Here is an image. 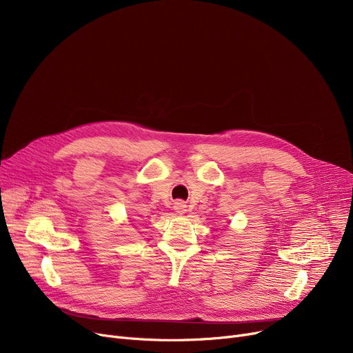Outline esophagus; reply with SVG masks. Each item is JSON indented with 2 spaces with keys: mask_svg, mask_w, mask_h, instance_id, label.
I'll use <instances>...</instances> for the list:
<instances>
[{
  "mask_svg": "<svg viewBox=\"0 0 353 353\" xmlns=\"http://www.w3.org/2000/svg\"><path fill=\"white\" fill-rule=\"evenodd\" d=\"M186 205H184L183 201H177V203H174V210L177 212V213H184L186 212Z\"/></svg>",
  "mask_w": 353,
  "mask_h": 353,
  "instance_id": "1",
  "label": "esophagus"
}]
</instances>
